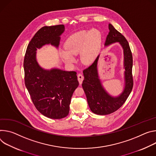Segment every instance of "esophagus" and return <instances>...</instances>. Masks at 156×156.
Returning a JSON list of instances; mask_svg holds the SVG:
<instances>
[{
	"instance_id": "esophagus-1",
	"label": "esophagus",
	"mask_w": 156,
	"mask_h": 156,
	"mask_svg": "<svg viewBox=\"0 0 156 156\" xmlns=\"http://www.w3.org/2000/svg\"><path fill=\"white\" fill-rule=\"evenodd\" d=\"M77 79H78V80H79V82L80 85H81L82 83V81L83 80V76L81 74H79L78 76H77Z\"/></svg>"
}]
</instances>
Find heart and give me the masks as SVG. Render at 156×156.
<instances>
[{"instance_id":"obj_1","label":"heart","mask_w":156,"mask_h":156,"mask_svg":"<svg viewBox=\"0 0 156 156\" xmlns=\"http://www.w3.org/2000/svg\"><path fill=\"white\" fill-rule=\"evenodd\" d=\"M101 40V34L98 30L78 31L66 40L65 50L61 51V57L66 64L71 65L76 62L74 55L80 52L81 61L85 64H90L97 56Z\"/></svg>"}]
</instances>
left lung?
<instances>
[{
  "label": "left lung",
  "mask_w": 156,
  "mask_h": 156,
  "mask_svg": "<svg viewBox=\"0 0 156 156\" xmlns=\"http://www.w3.org/2000/svg\"><path fill=\"white\" fill-rule=\"evenodd\" d=\"M109 33L105 46L118 42L123 49V67L125 69V85L123 92L118 96L110 95L103 87L98 73V61L100 55L94 62L83 71L84 80L82 86L87 97L91 111L99 115H106L113 113L122 107L129 97L133 86L132 76L133 56L126 39L113 26L109 23Z\"/></svg>",
  "instance_id": "obj_1"
}]
</instances>
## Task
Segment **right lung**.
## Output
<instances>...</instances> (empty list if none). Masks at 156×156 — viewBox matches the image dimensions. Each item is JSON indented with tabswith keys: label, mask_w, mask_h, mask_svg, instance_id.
<instances>
[{
	"label": "right lung",
	"mask_w": 156,
	"mask_h": 156,
	"mask_svg": "<svg viewBox=\"0 0 156 156\" xmlns=\"http://www.w3.org/2000/svg\"><path fill=\"white\" fill-rule=\"evenodd\" d=\"M64 25L43 27L30 41L25 55V83L36 108L43 115L61 119L69 113V105L79 86L77 73L58 68L44 69L37 60V51L46 44L58 48Z\"/></svg>",
	"instance_id": "add662e5"
}]
</instances>
